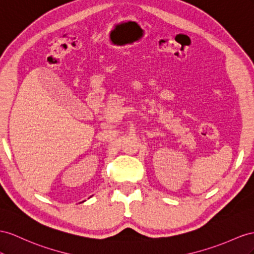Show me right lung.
<instances>
[{
    "mask_svg": "<svg viewBox=\"0 0 254 254\" xmlns=\"http://www.w3.org/2000/svg\"><path fill=\"white\" fill-rule=\"evenodd\" d=\"M90 197H91V196H90Z\"/></svg>",
    "mask_w": 254,
    "mask_h": 254,
    "instance_id": "obj_1",
    "label": "right lung"
}]
</instances>
